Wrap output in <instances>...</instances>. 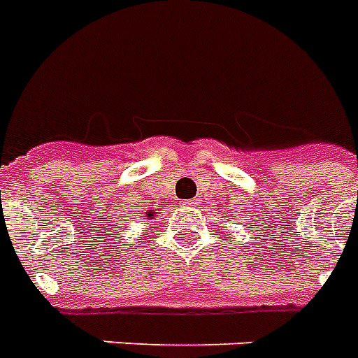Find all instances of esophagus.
Masks as SVG:
<instances>
[{
  "label": "esophagus",
  "mask_w": 358,
  "mask_h": 358,
  "mask_svg": "<svg viewBox=\"0 0 358 358\" xmlns=\"http://www.w3.org/2000/svg\"><path fill=\"white\" fill-rule=\"evenodd\" d=\"M185 206H187V208H194V206H196V200H187V202H185Z\"/></svg>",
  "instance_id": "obj_1"
}]
</instances>
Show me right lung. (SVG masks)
I'll use <instances>...</instances> for the list:
<instances>
[{"label": "right lung", "mask_w": 358, "mask_h": 358, "mask_svg": "<svg viewBox=\"0 0 358 358\" xmlns=\"http://www.w3.org/2000/svg\"><path fill=\"white\" fill-rule=\"evenodd\" d=\"M152 215H154V209H152V211H149V213H147V217H149V219H150V217H152Z\"/></svg>", "instance_id": "obj_1"}]
</instances>
